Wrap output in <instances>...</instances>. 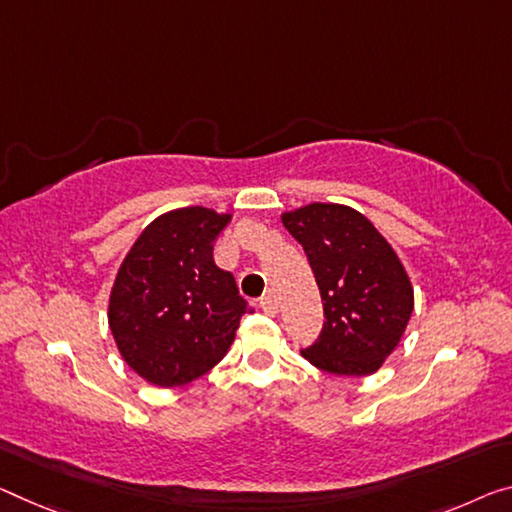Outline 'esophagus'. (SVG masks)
Listing matches in <instances>:
<instances>
[{"mask_svg": "<svg viewBox=\"0 0 512 512\" xmlns=\"http://www.w3.org/2000/svg\"><path fill=\"white\" fill-rule=\"evenodd\" d=\"M261 309L267 313V316H277V311H279L277 297H274L272 293H267L265 297H261Z\"/></svg>", "mask_w": 512, "mask_h": 512, "instance_id": "34e87169", "label": "esophagus"}]
</instances>
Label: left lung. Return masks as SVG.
Returning <instances> with one entry per match:
<instances>
[{
  "label": "left lung",
  "instance_id": "left-lung-1",
  "mask_svg": "<svg viewBox=\"0 0 512 512\" xmlns=\"http://www.w3.org/2000/svg\"><path fill=\"white\" fill-rule=\"evenodd\" d=\"M281 222L304 247L320 288L325 325L302 350L320 371L364 377L384 364L414 309V290L396 251L355 208L309 203Z\"/></svg>",
  "mask_w": 512,
  "mask_h": 512
}]
</instances>
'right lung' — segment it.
<instances>
[{"instance_id":"right-lung-1","label":"right lung","mask_w":512,"mask_h":512,"mask_svg":"<svg viewBox=\"0 0 512 512\" xmlns=\"http://www.w3.org/2000/svg\"><path fill=\"white\" fill-rule=\"evenodd\" d=\"M231 215L201 206L164 212L123 258L109 295V329L132 371L157 387H183L229 352L247 313L212 242Z\"/></svg>"}]
</instances>
